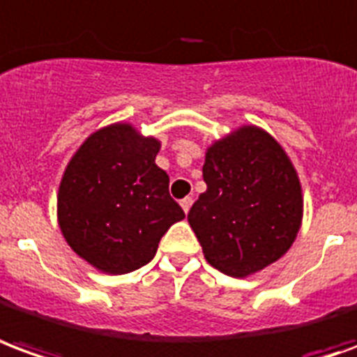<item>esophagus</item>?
I'll use <instances>...</instances> for the list:
<instances>
[{
  "label": "esophagus",
  "mask_w": 357,
  "mask_h": 357,
  "mask_svg": "<svg viewBox=\"0 0 357 357\" xmlns=\"http://www.w3.org/2000/svg\"><path fill=\"white\" fill-rule=\"evenodd\" d=\"M181 207L184 209V213H188L190 211V207H192V198L190 196H186L184 199H181Z\"/></svg>",
  "instance_id": "esophagus-1"
}]
</instances>
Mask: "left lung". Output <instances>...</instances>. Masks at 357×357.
I'll return each instance as SVG.
<instances>
[{
	"instance_id": "left-lung-1",
	"label": "left lung",
	"mask_w": 357,
	"mask_h": 357,
	"mask_svg": "<svg viewBox=\"0 0 357 357\" xmlns=\"http://www.w3.org/2000/svg\"><path fill=\"white\" fill-rule=\"evenodd\" d=\"M204 181L188 213L207 264L229 277H248L292 246L304 199L292 161L271 134L240 126L206 151Z\"/></svg>"
}]
</instances>
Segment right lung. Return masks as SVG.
I'll list each match as a JSON object with an SVG mask.
<instances>
[{"label": "right lung", "mask_w": 357, "mask_h": 357, "mask_svg": "<svg viewBox=\"0 0 357 357\" xmlns=\"http://www.w3.org/2000/svg\"><path fill=\"white\" fill-rule=\"evenodd\" d=\"M161 144L128 123L90 134L63 173L57 221L73 252L98 271L125 275L150 264L184 211L155 165Z\"/></svg>", "instance_id": "1"}]
</instances>
